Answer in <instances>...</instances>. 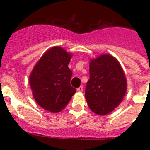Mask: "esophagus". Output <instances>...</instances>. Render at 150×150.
I'll list each match as a JSON object with an SVG mask.
<instances>
[{"label":"esophagus","instance_id":"1","mask_svg":"<svg viewBox=\"0 0 150 150\" xmlns=\"http://www.w3.org/2000/svg\"><path fill=\"white\" fill-rule=\"evenodd\" d=\"M83 90V86H79V88H77V91H79V92H82Z\"/></svg>","mask_w":150,"mask_h":150}]
</instances>
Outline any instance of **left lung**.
Here are the masks:
<instances>
[{"mask_svg":"<svg viewBox=\"0 0 150 150\" xmlns=\"http://www.w3.org/2000/svg\"><path fill=\"white\" fill-rule=\"evenodd\" d=\"M89 80L85 97L96 114L112 112L122 101L127 91V79L119 61L109 54L90 60Z\"/></svg>","mask_w":150,"mask_h":150,"instance_id":"1","label":"left lung"}]
</instances>
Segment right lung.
Listing matches in <instances>:
<instances>
[{
    "label": "right lung",
    "instance_id": "add662e5",
    "mask_svg": "<svg viewBox=\"0 0 150 150\" xmlns=\"http://www.w3.org/2000/svg\"><path fill=\"white\" fill-rule=\"evenodd\" d=\"M72 56L61 46L52 47L42 55L29 76L34 100L51 112L63 110L76 92L71 86L72 71L68 67Z\"/></svg>",
    "mask_w": 150,
    "mask_h": 150
}]
</instances>
